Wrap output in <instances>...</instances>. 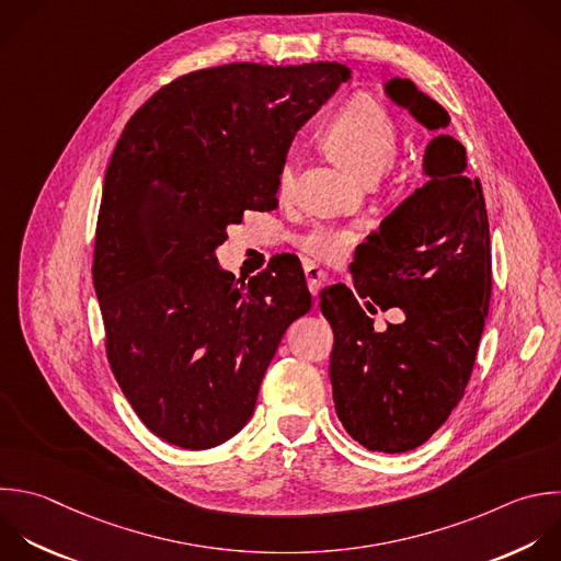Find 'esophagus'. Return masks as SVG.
I'll return each instance as SVG.
<instances>
[{
  "label": "esophagus",
  "instance_id": "esophagus-1",
  "mask_svg": "<svg viewBox=\"0 0 561 561\" xmlns=\"http://www.w3.org/2000/svg\"><path fill=\"white\" fill-rule=\"evenodd\" d=\"M305 276H307V287H309L311 296H318L320 289L327 285V274L322 270H318L316 265H305Z\"/></svg>",
  "mask_w": 561,
  "mask_h": 561
}]
</instances>
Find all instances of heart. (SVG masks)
I'll return each mask as SVG.
<instances>
[{
	"instance_id": "b5f03b06",
	"label": "heart",
	"mask_w": 561,
	"mask_h": 561,
	"mask_svg": "<svg viewBox=\"0 0 561 561\" xmlns=\"http://www.w3.org/2000/svg\"><path fill=\"white\" fill-rule=\"evenodd\" d=\"M397 123L390 112L368 94H355L337 107V112L320 129V142L344 167L364 182H375L394 158ZM296 169L285 162L278 169L276 186L283 197L291 195ZM355 230L337 226H316L298 239L300 248L318 261H340L355 243Z\"/></svg>"
}]
</instances>
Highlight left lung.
<instances>
[{
    "instance_id": "left-lung-1",
    "label": "left lung",
    "mask_w": 561,
    "mask_h": 561,
    "mask_svg": "<svg viewBox=\"0 0 561 561\" xmlns=\"http://www.w3.org/2000/svg\"><path fill=\"white\" fill-rule=\"evenodd\" d=\"M390 101L438 131L423 156L427 182L357 245L355 291L331 285L320 309L333 329L331 386L344 430L373 451L425 443L462 399L491 298L489 221L465 147L443 134L449 114L408 79ZM399 306L407 320L377 334L358 307Z\"/></svg>"
}]
</instances>
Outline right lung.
Masks as SVG:
<instances>
[{
    "mask_svg": "<svg viewBox=\"0 0 561 561\" xmlns=\"http://www.w3.org/2000/svg\"><path fill=\"white\" fill-rule=\"evenodd\" d=\"M351 79L340 64H228L158 90L105 173L94 287L107 359L142 423L208 449L252 416L287 327L311 309L302 267L237 280L215 250L245 210L278 206L294 134Z\"/></svg>",
    "mask_w": 561,
    "mask_h": 561,
    "instance_id": "add662e5",
    "label": "right lung"
}]
</instances>
